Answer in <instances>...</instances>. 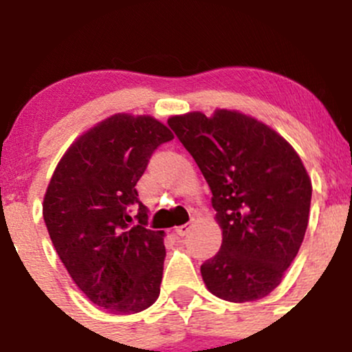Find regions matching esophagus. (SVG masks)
Wrapping results in <instances>:
<instances>
[{
	"label": "esophagus",
	"mask_w": 352,
	"mask_h": 352,
	"mask_svg": "<svg viewBox=\"0 0 352 352\" xmlns=\"http://www.w3.org/2000/svg\"><path fill=\"white\" fill-rule=\"evenodd\" d=\"M190 228H192L190 224L179 226V228L175 229V232H177V234H179V236H187V234H188V231H190Z\"/></svg>",
	"instance_id": "34e87169"
}]
</instances>
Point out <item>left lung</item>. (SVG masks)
<instances>
[{
  "mask_svg": "<svg viewBox=\"0 0 352 352\" xmlns=\"http://www.w3.org/2000/svg\"><path fill=\"white\" fill-rule=\"evenodd\" d=\"M212 192L223 244L201 266L207 290L228 302L272 294L297 256L309 224L312 182L275 129L239 111L168 120Z\"/></svg>",
  "mask_w": 352,
  "mask_h": 352,
  "instance_id": "left-lung-1",
  "label": "left lung"
}]
</instances>
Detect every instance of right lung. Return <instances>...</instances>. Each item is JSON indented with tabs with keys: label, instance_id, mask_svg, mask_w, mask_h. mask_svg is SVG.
I'll use <instances>...</instances> for the list:
<instances>
[{
	"label": "right lung",
	"instance_id": "add662e5",
	"mask_svg": "<svg viewBox=\"0 0 352 352\" xmlns=\"http://www.w3.org/2000/svg\"><path fill=\"white\" fill-rule=\"evenodd\" d=\"M172 138L155 118L118 113L69 146L47 187L43 219L55 251L89 300L109 314L142 312L160 295L165 234L146 229L136 182Z\"/></svg>",
	"mask_w": 352,
	"mask_h": 352
}]
</instances>
